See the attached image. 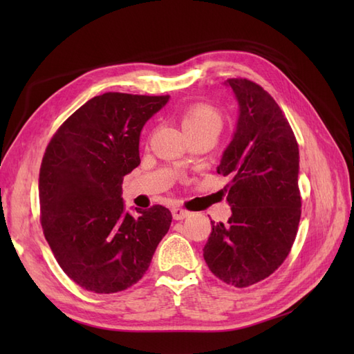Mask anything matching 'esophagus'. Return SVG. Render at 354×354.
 Instances as JSON below:
<instances>
[{"mask_svg":"<svg viewBox=\"0 0 354 354\" xmlns=\"http://www.w3.org/2000/svg\"><path fill=\"white\" fill-rule=\"evenodd\" d=\"M171 212H173L174 220H183V218H186L189 216V211H186L183 208H176L174 207L173 209H171Z\"/></svg>","mask_w":354,"mask_h":354,"instance_id":"esophagus-1","label":"esophagus"}]
</instances>
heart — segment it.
Returning a JSON list of instances; mask_svg holds the SVG:
<instances>
[{"label":"heart","instance_id":"obj_1","mask_svg":"<svg viewBox=\"0 0 354 354\" xmlns=\"http://www.w3.org/2000/svg\"><path fill=\"white\" fill-rule=\"evenodd\" d=\"M181 125L186 133L201 130H221L223 116L221 113L207 103L192 104L181 112Z\"/></svg>","mask_w":354,"mask_h":354}]
</instances>
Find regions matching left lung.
Listing matches in <instances>:
<instances>
[{"mask_svg": "<svg viewBox=\"0 0 354 354\" xmlns=\"http://www.w3.org/2000/svg\"><path fill=\"white\" fill-rule=\"evenodd\" d=\"M226 85L236 95L239 118L217 173L232 178L224 187L232 216L226 224L211 221L203 259L218 279L246 288L279 269L292 248L301 217L299 153L269 93L246 78Z\"/></svg>", "mask_w": 354, "mask_h": 354, "instance_id": "left-lung-1", "label": "left lung"}]
</instances>
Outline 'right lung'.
Masks as SVG:
<instances>
[{"label": "right lung", "mask_w": 354, "mask_h": 354, "mask_svg": "<svg viewBox=\"0 0 354 354\" xmlns=\"http://www.w3.org/2000/svg\"><path fill=\"white\" fill-rule=\"evenodd\" d=\"M169 95L104 93L75 111L51 137L39 168L44 236L59 266L95 294L142 279L173 216L153 205L124 211V176L140 165L146 121Z\"/></svg>", "instance_id": "add662e5"}]
</instances>
